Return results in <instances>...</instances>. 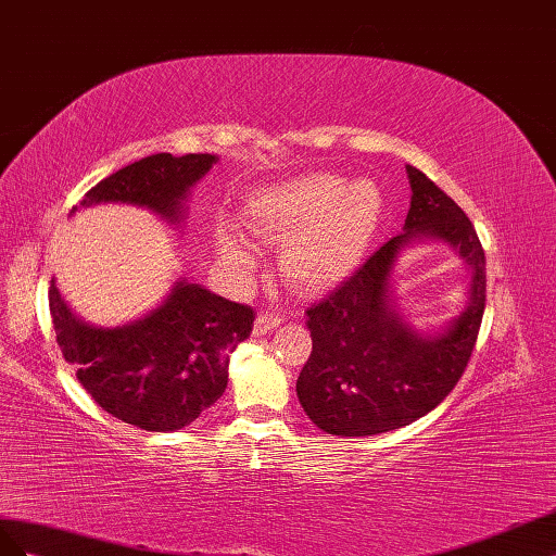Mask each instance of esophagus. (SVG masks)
<instances>
[{
    "label": "esophagus",
    "mask_w": 556,
    "mask_h": 556,
    "mask_svg": "<svg viewBox=\"0 0 556 556\" xmlns=\"http://www.w3.org/2000/svg\"><path fill=\"white\" fill-rule=\"evenodd\" d=\"M281 324L279 316L273 314H258L256 321H253V336H267L269 330H275Z\"/></svg>",
    "instance_id": "34e87169"
}]
</instances>
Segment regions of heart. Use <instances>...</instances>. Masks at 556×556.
<instances>
[{"instance_id":"b5f03b06","label":"heart","mask_w":556,"mask_h":556,"mask_svg":"<svg viewBox=\"0 0 556 556\" xmlns=\"http://www.w3.org/2000/svg\"><path fill=\"white\" fill-rule=\"evenodd\" d=\"M384 198L370 179L344 184L312 172L256 190L240 212L242 224L279 244V273L293 289L321 293L352 277L375 240ZM216 249L228 265L244 267L249 253L235 235L220 232Z\"/></svg>"}]
</instances>
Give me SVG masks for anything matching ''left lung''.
<instances>
[{"label":"left lung","mask_w":556,"mask_h":556,"mask_svg":"<svg viewBox=\"0 0 556 556\" xmlns=\"http://www.w3.org/2000/svg\"><path fill=\"white\" fill-rule=\"evenodd\" d=\"M412 188L403 232L307 309L312 356L298 399L321 431L366 438L428 415L462 379L484 314L486 267L464 210L424 172L407 165ZM445 241L471 267L469 303L438 333L412 329L392 303V269L415 241Z\"/></svg>","instance_id":"obj_1"}]
</instances>
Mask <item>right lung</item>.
Segmentation results:
<instances>
[{
    "mask_svg": "<svg viewBox=\"0 0 556 556\" xmlns=\"http://www.w3.org/2000/svg\"><path fill=\"white\" fill-rule=\"evenodd\" d=\"M218 157L155 153L92 186L78 207L135 204L181 228L190 190ZM74 207L72 214L78 210ZM49 305L60 352L111 417L144 431H179L228 387V354L244 342L253 309L179 277L155 309L123 326H92L72 312L51 279Z\"/></svg>",
    "mask_w": 556,
    "mask_h": 556,
    "instance_id": "1",
    "label": "right lung"
}]
</instances>
